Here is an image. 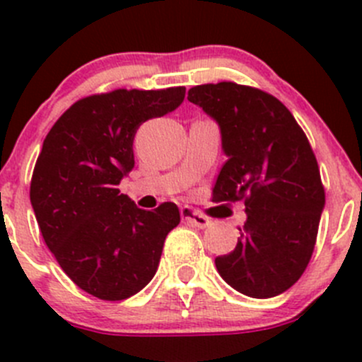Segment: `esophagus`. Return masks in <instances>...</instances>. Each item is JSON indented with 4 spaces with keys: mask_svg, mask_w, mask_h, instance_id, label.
<instances>
[{
    "mask_svg": "<svg viewBox=\"0 0 362 362\" xmlns=\"http://www.w3.org/2000/svg\"><path fill=\"white\" fill-rule=\"evenodd\" d=\"M180 214H182V218H184L185 222H189V224L194 226V228L203 229L210 226V218H208L206 215H203L202 211L194 210L192 206H184L180 210Z\"/></svg>",
    "mask_w": 362,
    "mask_h": 362,
    "instance_id": "1",
    "label": "esophagus"
}]
</instances>
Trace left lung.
I'll use <instances>...</instances> for the list:
<instances>
[{
    "label": "left lung",
    "mask_w": 362,
    "mask_h": 362,
    "mask_svg": "<svg viewBox=\"0 0 362 362\" xmlns=\"http://www.w3.org/2000/svg\"><path fill=\"white\" fill-rule=\"evenodd\" d=\"M187 100L217 120L228 156L211 199L245 203L238 243L215 259L217 272L250 298L282 294L312 259L326 203L308 138L282 101L255 87L203 83Z\"/></svg>",
    "instance_id": "1"
}]
</instances>
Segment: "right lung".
Returning <instances> with one entry per match:
<instances>
[{
    "label": "right lung",
    "mask_w": 362,
    "mask_h": 362,
    "mask_svg": "<svg viewBox=\"0 0 362 362\" xmlns=\"http://www.w3.org/2000/svg\"><path fill=\"white\" fill-rule=\"evenodd\" d=\"M184 98L185 87L93 94L73 103L43 140L29 189L36 222L63 272L94 298L140 293L180 222L175 203L141 210L119 184L134 166L138 127Z\"/></svg>",
    "instance_id": "add662e5"
}]
</instances>
